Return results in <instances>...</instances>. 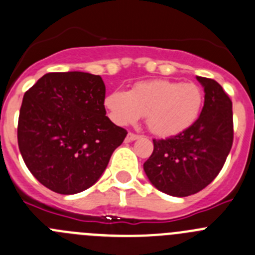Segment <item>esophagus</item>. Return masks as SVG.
Listing matches in <instances>:
<instances>
[{"instance_id": "obj_1", "label": "esophagus", "mask_w": 255, "mask_h": 255, "mask_svg": "<svg viewBox=\"0 0 255 255\" xmlns=\"http://www.w3.org/2000/svg\"><path fill=\"white\" fill-rule=\"evenodd\" d=\"M139 137H141V135H138V134H134V133H128L127 134V142H133V141H135V139H138Z\"/></svg>"}]
</instances>
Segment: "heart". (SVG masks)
Segmentation results:
<instances>
[{
	"mask_svg": "<svg viewBox=\"0 0 255 255\" xmlns=\"http://www.w3.org/2000/svg\"><path fill=\"white\" fill-rule=\"evenodd\" d=\"M203 103L204 94L197 85L168 79L139 82L129 92L113 90L104 99L116 125H132L144 114L148 129L160 137H172L191 127Z\"/></svg>",
	"mask_w": 255,
	"mask_h": 255,
	"instance_id": "b5f03b06",
	"label": "heart"
}]
</instances>
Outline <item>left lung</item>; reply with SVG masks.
<instances>
[{
  "label": "left lung",
  "instance_id": "obj_1",
  "mask_svg": "<svg viewBox=\"0 0 255 255\" xmlns=\"http://www.w3.org/2000/svg\"><path fill=\"white\" fill-rule=\"evenodd\" d=\"M205 93L196 122L180 134L153 139L143 163L149 182L176 197L196 194L218 176L233 144V103L218 82L196 77Z\"/></svg>",
  "mask_w": 255,
  "mask_h": 255
}]
</instances>
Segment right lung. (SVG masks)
<instances>
[{
  "label": "right lung",
  "mask_w": 255,
  "mask_h": 255,
  "mask_svg": "<svg viewBox=\"0 0 255 255\" xmlns=\"http://www.w3.org/2000/svg\"><path fill=\"white\" fill-rule=\"evenodd\" d=\"M104 98L102 78L83 71L45 74L25 93L18 148L40 184L73 195L101 178L127 135L106 116Z\"/></svg>",
  "instance_id": "add662e5"
}]
</instances>
